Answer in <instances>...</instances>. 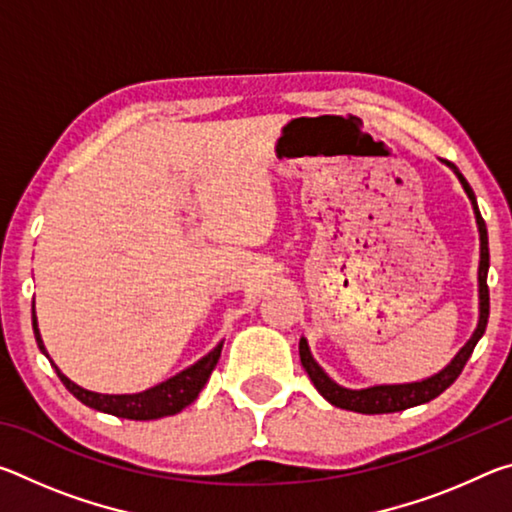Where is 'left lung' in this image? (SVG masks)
Masks as SVG:
<instances>
[{
  "instance_id": "8db88e82",
  "label": "left lung",
  "mask_w": 512,
  "mask_h": 512,
  "mask_svg": "<svg viewBox=\"0 0 512 512\" xmlns=\"http://www.w3.org/2000/svg\"><path fill=\"white\" fill-rule=\"evenodd\" d=\"M449 167L454 169V173L461 180L467 196L474 205V214H476V223H479V235H481V262H479V325H476L472 339L463 345V350L456 354L454 361L449 363L445 370H440L438 375H433L429 379L415 381V384H397V386H372V388H363V391H350V388H343L336 384V381L329 379L323 368L318 366L311 357L309 345L305 339H300V361L302 368L307 370L309 379L314 381L316 391L325 397L329 404L339 406V409L345 411H354V413H366V415H377V413H395V411H404L411 409V406H418L424 402L436 400V397L447 391L449 386L454 384L461 375L467 359L472 357V352L476 348V343L488 327V316H490V291H488V268H490V250H488V230H485V221L479 212V205H476V196L472 192V187L467 180L463 178V173L458 171L452 162H447Z\"/></svg>"
}]
</instances>
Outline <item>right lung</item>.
<instances>
[{
    "label": "right lung",
    "instance_id": "right-lung-1",
    "mask_svg": "<svg viewBox=\"0 0 512 512\" xmlns=\"http://www.w3.org/2000/svg\"><path fill=\"white\" fill-rule=\"evenodd\" d=\"M33 314V334H36L38 348L42 350V354H47L45 345H42L40 339V329L36 323V311L31 309ZM221 357V343L216 348L205 354V357L194 363L192 368H187L183 372H178L176 377H171L162 384L149 388L144 393H135V395H101V393H92L85 391V388L76 386L74 381H69L63 372H60L54 363L56 375L63 381V386L72 393L76 400L83 402L90 409H97L103 413L117 415V418H126V420H158V418H167V415H176L185 409V406L192 404L198 393L203 391V386L210 379L212 370L216 368Z\"/></svg>",
    "mask_w": 512,
    "mask_h": 512
}]
</instances>
